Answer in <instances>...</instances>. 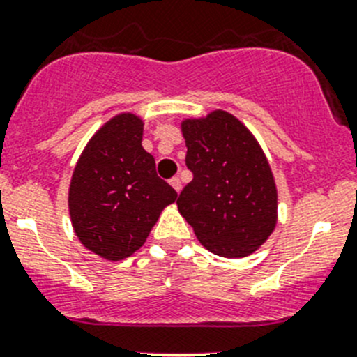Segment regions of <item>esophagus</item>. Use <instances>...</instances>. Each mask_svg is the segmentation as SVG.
<instances>
[{
    "label": "esophagus",
    "instance_id": "esophagus-1",
    "mask_svg": "<svg viewBox=\"0 0 357 357\" xmlns=\"http://www.w3.org/2000/svg\"><path fill=\"white\" fill-rule=\"evenodd\" d=\"M169 183H171V186L176 190V192H179V190H181V179H179L178 176H174V178H172Z\"/></svg>",
    "mask_w": 357,
    "mask_h": 357
}]
</instances>
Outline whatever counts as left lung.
Wrapping results in <instances>:
<instances>
[{
	"label": "left lung",
	"mask_w": 357,
	"mask_h": 357,
	"mask_svg": "<svg viewBox=\"0 0 357 357\" xmlns=\"http://www.w3.org/2000/svg\"><path fill=\"white\" fill-rule=\"evenodd\" d=\"M194 179L178 197L199 241L222 257H245L276 225V186L261 146L225 111L181 125Z\"/></svg>",
	"instance_id": "left-lung-1"
}]
</instances>
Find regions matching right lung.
I'll return each mask as SVG.
<instances>
[{
    "mask_svg": "<svg viewBox=\"0 0 357 357\" xmlns=\"http://www.w3.org/2000/svg\"><path fill=\"white\" fill-rule=\"evenodd\" d=\"M142 121L119 114L91 137L68 192L73 231L107 261L130 257L144 245L178 192L158 178L155 158L142 148Z\"/></svg>",
    "mask_w": 357,
    "mask_h": 357,
    "instance_id": "add662e5",
    "label": "right lung"
}]
</instances>
